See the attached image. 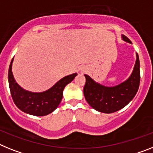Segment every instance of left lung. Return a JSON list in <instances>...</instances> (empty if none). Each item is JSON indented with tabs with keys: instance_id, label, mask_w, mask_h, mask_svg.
<instances>
[{
	"instance_id": "1",
	"label": "left lung",
	"mask_w": 153,
	"mask_h": 153,
	"mask_svg": "<svg viewBox=\"0 0 153 153\" xmlns=\"http://www.w3.org/2000/svg\"><path fill=\"white\" fill-rule=\"evenodd\" d=\"M122 39L128 43L131 41L125 35ZM140 64L136 53V61L133 71L125 82L115 86H105L95 82L85 75L86 82L84 87V95L91 108L103 113H112L124 108L133 99L137 93L140 82Z\"/></svg>"
}]
</instances>
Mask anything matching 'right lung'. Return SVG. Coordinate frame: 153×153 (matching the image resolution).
I'll list each match as a JSON object with an SVG mask.
<instances>
[{"instance_id":"add662e5","label":"right lung","mask_w":153,"mask_h":153,"mask_svg":"<svg viewBox=\"0 0 153 153\" xmlns=\"http://www.w3.org/2000/svg\"><path fill=\"white\" fill-rule=\"evenodd\" d=\"M8 71V82L10 94L16 106L25 113L36 116H45L58 108L63 96V90L74 80L77 73L64 77L49 89L42 92H32L24 89L16 82L12 73V63Z\"/></svg>"}]
</instances>
